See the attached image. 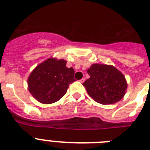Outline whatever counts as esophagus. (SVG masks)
Wrapping results in <instances>:
<instances>
[{
  "label": "esophagus",
  "mask_w": 150,
  "mask_h": 150,
  "mask_svg": "<svg viewBox=\"0 0 150 150\" xmlns=\"http://www.w3.org/2000/svg\"><path fill=\"white\" fill-rule=\"evenodd\" d=\"M85 79H85V78H82V79H80V80H79V82H80V83H83V82L85 81Z\"/></svg>",
  "instance_id": "34e87169"
}]
</instances>
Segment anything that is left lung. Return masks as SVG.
Instances as JSON below:
<instances>
[{
	"label": "left lung",
	"instance_id": "left-lung-1",
	"mask_svg": "<svg viewBox=\"0 0 150 150\" xmlns=\"http://www.w3.org/2000/svg\"><path fill=\"white\" fill-rule=\"evenodd\" d=\"M87 73L90 77L83 85L88 95L99 104H115L125 95L126 79L113 66L93 64Z\"/></svg>",
	"mask_w": 150,
	"mask_h": 150
}]
</instances>
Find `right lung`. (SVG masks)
Segmentation results:
<instances>
[{"label": "right lung", "mask_w": 150, "mask_h": 150, "mask_svg": "<svg viewBox=\"0 0 150 150\" xmlns=\"http://www.w3.org/2000/svg\"><path fill=\"white\" fill-rule=\"evenodd\" d=\"M67 62L50 58L38 65L28 79V91L42 104H52L65 95L74 83V70L66 67Z\"/></svg>", "instance_id": "1"}]
</instances>
